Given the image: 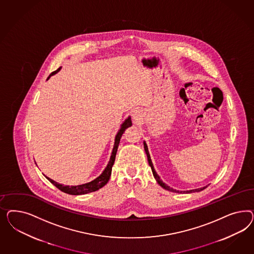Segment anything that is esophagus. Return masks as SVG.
I'll return each instance as SVG.
<instances>
[{
  "mask_svg": "<svg viewBox=\"0 0 254 254\" xmlns=\"http://www.w3.org/2000/svg\"><path fill=\"white\" fill-rule=\"evenodd\" d=\"M135 116H136V115H134V117H135Z\"/></svg>",
  "mask_w": 254,
  "mask_h": 254,
  "instance_id": "esophagus-1",
  "label": "esophagus"
}]
</instances>
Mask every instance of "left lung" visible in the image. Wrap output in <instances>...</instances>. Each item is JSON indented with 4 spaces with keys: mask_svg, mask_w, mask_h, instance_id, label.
<instances>
[{
    "mask_svg": "<svg viewBox=\"0 0 254 254\" xmlns=\"http://www.w3.org/2000/svg\"><path fill=\"white\" fill-rule=\"evenodd\" d=\"M143 145H144V150H145V153L147 154V158H148V162H149V165H150V167H151V169H152V171H153V174H154V177L155 178V180H156V182L158 183V185H160V186H162L164 189H166V190H168V191H170V192H199V191H202V190H204L206 187H203V188H198V189H193V190H190V191H177V190H174V189H172V188H170L169 186L166 185V184H164L163 182H162L161 180H160V178L159 176L157 175V173L155 172V170L154 169V166H153V163H152V160H151V157H150V154H149V151H148V147H147L146 143H145V141L143 142Z\"/></svg>",
    "mask_w": 254,
    "mask_h": 254,
    "instance_id": "1",
    "label": "left lung"
}]
</instances>
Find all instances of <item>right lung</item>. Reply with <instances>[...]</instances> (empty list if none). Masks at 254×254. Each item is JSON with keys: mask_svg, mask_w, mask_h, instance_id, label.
Masks as SVG:
<instances>
[{"mask_svg": "<svg viewBox=\"0 0 254 254\" xmlns=\"http://www.w3.org/2000/svg\"><path fill=\"white\" fill-rule=\"evenodd\" d=\"M61 69H62V67H60L57 70L51 72V74L48 76L47 79H49L50 76L56 74L58 71L61 70ZM131 126H132L131 118L130 117H128V118L126 119L125 122L121 125V128L119 129V131H118L117 134H116V140H115V146H114V149H113L112 155H111L110 161L108 163L107 167L103 170V172L100 174V176L98 178H96L92 182L87 183V184H85V185H76V186H69V185H60V184L56 183L53 180H51L50 178L46 177V179H47L52 185H54L58 189H60L62 192H66V193H69V194H73V195L85 194V193L95 192V191L99 190L101 187H103L104 185H106L108 183V181L110 180L111 173H112V168H113L114 163H115V160H116V152H117L118 145H119V142H120V138L122 137V135H123L125 130H126L127 127H131Z\"/></svg>", "mask_w": 254, "mask_h": 254, "instance_id": "1", "label": "right lung"}]
</instances>
